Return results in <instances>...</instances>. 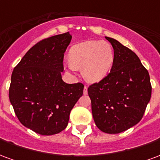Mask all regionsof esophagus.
Instances as JSON below:
<instances>
[{"label": "esophagus", "mask_w": 160, "mask_h": 160, "mask_svg": "<svg viewBox=\"0 0 160 160\" xmlns=\"http://www.w3.org/2000/svg\"><path fill=\"white\" fill-rule=\"evenodd\" d=\"M83 92L85 95H87V87L85 86V87H84V91H83Z\"/></svg>", "instance_id": "1"}]
</instances>
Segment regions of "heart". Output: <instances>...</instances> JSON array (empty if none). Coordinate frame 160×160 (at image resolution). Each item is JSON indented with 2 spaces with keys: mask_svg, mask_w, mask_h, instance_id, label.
<instances>
[{
  "mask_svg": "<svg viewBox=\"0 0 160 160\" xmlns=\"http://www.w3.org/2000/svg\"><path fill=\"white\" fill-rule=\"evenodd\" d=\"M114 63V50L107 42L85 41L73 45L69 50L71 69H80L85 80L98 83L107 76Z\"/></svg>",
  "mask_w": 160,
  "mask_h": 160,
  "instance_id": "heart-1",
  "label": "heart"
}]
</instances>
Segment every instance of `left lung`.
I'll return each mask as SVG.
<instances>
[{"mask_svg":"<svg viewBox=\"0 0 160 160\" xmlns=\"http://www.w3.org/2000/svg\"><path fill=\"white\" fill-rule=\"evenodd\" d=\"M114 49V63L104 80L92 85L88 95L97 127L118 134L141 120L150 101L152 87L148 70L131 49L105 37Z\"/></svg>","mask_w":160,"mask_h":160,"instance_id":"8db88e82","label":"left lung"}]
</instances>
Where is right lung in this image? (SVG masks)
<instances>
[{
    "mask_svg": "<svg viewBox=\"0 0 160 160\" xmlns=\"http://www.w3.org/2000/svg\"><path fill=\"white\" fill-rule=\"evenodd\" d=\"M71 39L67 32L40 41L12 71L9 99L16 116L25 127L42 135L65 129L70 111L83 94V84H67L62 78L64 52Z\"/></svg>",
    "mask_w": 160,
    "mask_h": 160,
    "instance_id": "obj_1",
    "label": "right lung"
}]
</instances>
